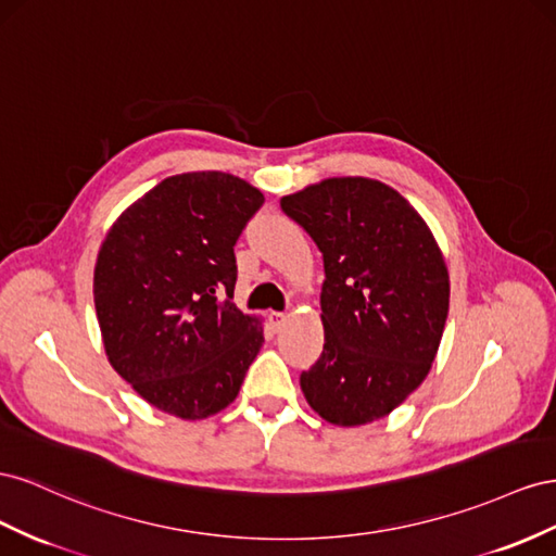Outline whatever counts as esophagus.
<instances>
[{
    "mask_svg": "<svg viewBox=\"0 0 556 556\" xmlns=\"http://www.w3.org/2000/svg\"><path fill=\"white\" fill-rule=\"evenodd\" d=\"M283 321H287V314L281 312H269V324H273L275 330H279L283 326Z\"/></svg>",
    "mask_w": 556,
    "mask_h": 556,
    "instance_id": "esophagus-1",
    "label": "esophagus"
}]
</instances>
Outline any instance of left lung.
Returning a JSON list of instances; mask_svg holds the SVG:
<instances>
[{
    "label": "left lung",
    "mask_w": 556,
    "mask_h": 556,
    "mask_svg": "<svg viewBox=\"0 0 556 556\" xmlns=\"http://www.w3.org/2000/svg\"><path fill=\"white\" fill-rule=\"evenodd\" d=\"M324 256V352L300 375L307 403L338 426L382 419L431 370L450 277L431 230L382 181L326 179L281 198Z\"/></svg>",
    "instance_id": "1"
}]
</instances>
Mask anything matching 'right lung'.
<instances>
[{
  "mask_svg": "<svg viewBox=\"0 0 556 556\" xmlns=\"http://www.w3.org/2000/svg\"><path fill=\"white\" fill-rule=\"evenodd\" d=\"M263 193L226 172L157 184L109 230L94 312L109 363L153 407L204 419L228 407L263 346L235 307V244Z\"/></svg>",
  "mask_w": 556,
  "mask_h": 556,
  "instance_id": "1",
  "label": "right lung"
}]
</instances>
